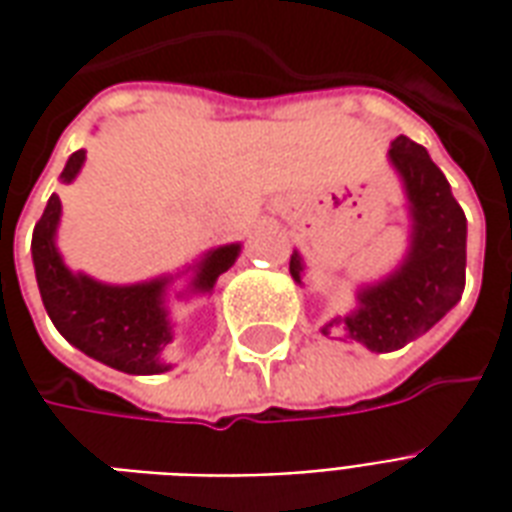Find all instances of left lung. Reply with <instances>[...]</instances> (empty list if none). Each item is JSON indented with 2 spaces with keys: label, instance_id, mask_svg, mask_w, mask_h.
<instances>
[{
  "label": "left lung",
  "instance_id": "1",
  "mask_svg": "<svg viewBox=\"0 0 512 512\" xmlns=\"http://www.w3.org/2000/svg\"><path fill=\"white\" fill-rule=\"evenodd\" d=\"M389 161L403 180L411 213V246L403 266L378 285L359 290V307L323 323L326 337L356 340L376 354H389L433 329L461 301L466 285V216L450 183L428 150L397 136ZM299 252L290 257V277L301 285Z\"/></svg>",
  "mask_w": 512,
  "mask_h": 512
}]
</instances>
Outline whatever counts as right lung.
I'll use <instances>...</instances> for the list:
<instances>
[{
  "label": "right lung",
  "instance_id": "right-lung-1",
  "mask_svg": "<svg viewBox=\"0 0 512 512\" xmlns=\"http://www.w3.org/2000/svg\"><path fill=\"white\" fill-rule=\"evenodd\" d=\"M82 164L84 150H76L62 169V183H71ZM60 211V197L51 194L49 205L32 233V263L40 299L51 323L82 354L93 356L120 373H167L172 365L161 359V351L172 343V332L164 307V290L172 277H158L139 285H104L87 274H73L54 246ZM238 252V244L211 249L197 263V277L191 279V290L208 293L219 274L233 266Z\"/></svg>",
  "mask_w": 512,
  "mask_h": 512
}]
</instances>
